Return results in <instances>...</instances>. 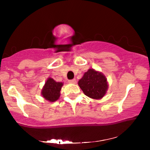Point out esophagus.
<instances>
[{
    "label": "esophagus",
    "mask_w": 150,
    "mask_h": 150,
    "mask_svg": "<svg viewBox=\"0 0 150 150\" xmlns=\"http://www.w3.org/2000/svg\"><path fill=\"white\" fill-rule=\"evenodd\" d=\"M68 82H69V83H70V84H76L77 80H75V79H73V80H68Z\"/></svg>",
    "instance_id": "esophagus-1"
}]
</instances>
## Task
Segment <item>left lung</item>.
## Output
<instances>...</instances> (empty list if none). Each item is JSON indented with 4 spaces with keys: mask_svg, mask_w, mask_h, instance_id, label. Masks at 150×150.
<instances>
[{
    "mask_svg": "<svg viewBox=\"0 0 150 150\" xmlns=\"http://www.w3.org/2000/svg\"><path fill=\"white\" fill-rule=\"evenodd\" d=\"M78 85L84 94L94 99H100L108 89L107 79L104 74L90 68L78 81Z\"/></svg>",
    "mask_w": 150,
    "mask_h": 150,
    "instance_id": "obj_1",
    "label": "left lung"
}]
</instances>
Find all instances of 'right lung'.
I'll use <instances>...</instances> for the list:
<instances>
[{
    "label": "right lung",
    "mask_w": 150,
    "mask_h": 150,
    "mask_svg": "<svg viewBox=\"0 0 150 150\" xmlns=\"http://www.w3.org/2000/svg\"><path fill=\"white\" fill-rule=\"evenodd\" d=\"M63 85V82H56L53 79L49 77L47 79L45 82V85L43 87L42 95L44 99L50 102L57 101L61 95L60 92H61Z\"/></svg>",
    "instance_id": "obj_1"
}]
</instances>
